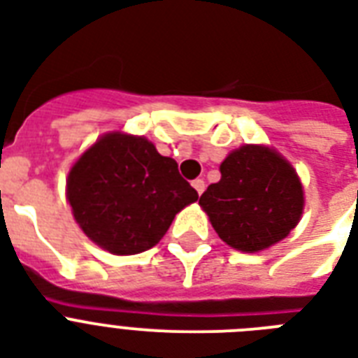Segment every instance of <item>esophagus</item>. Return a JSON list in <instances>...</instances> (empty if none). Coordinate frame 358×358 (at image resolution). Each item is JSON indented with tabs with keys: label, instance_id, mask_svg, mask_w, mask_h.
Segmentation results:
<instances>
[{
	"label": "esophagus",
	"instance_id": "1",
	"mask_svg": "<svg viewBox=\"0 0 358 358\" xmlns=\"http://www.w3.org/2000/svg\"><path fill=\"white\" fill-rule=\"evenodd\" d=\"M191 185L195 187V191L199 193V195H202V193H204V189H206V184H204V180H201V178L193 180V182H191Z\"/></svg>",
	"mask_w": 358,
	"mask_h": 358
}]
</instances>
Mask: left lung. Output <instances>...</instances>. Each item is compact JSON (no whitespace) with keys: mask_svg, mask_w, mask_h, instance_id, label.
I'll return each instance as SVG.
<instances>
[{"mask_svg":"<svg viewBox=\"0 0 358 358\" xmlns=\"http://www.w3.org/2000/svg\"><path fill=\"white\" fill-rule=\"evenodd\" d=\"M224 243L256 252L295 229L303 213V185L294 167L266 146L245 145L221 163V180L199 201Z\"/></svg>","mask_w":358,"mask_h":358,"instance_id":"8db88e82","label":"left lung"}]
</instances>
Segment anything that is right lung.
I'll list each match as a JSON object with an SVG mask.
<instances>
[{
  "instance_id": "1",
  "label": "right lung",
  "mask_w": 358,
  "mask_h": 358,
  "mask_svg": "<svg viewBox=\"0 0 358 358\" xmlns=\"http://www.w3.org/2000/svg\"><path fill=\"white\" fill-rule=\"evenodd\" d=\"M66 199L94 243L113 255H137L159 243L199 193L148 139L108 134L76 162Z\"/></svg>"
}]
</instances>
